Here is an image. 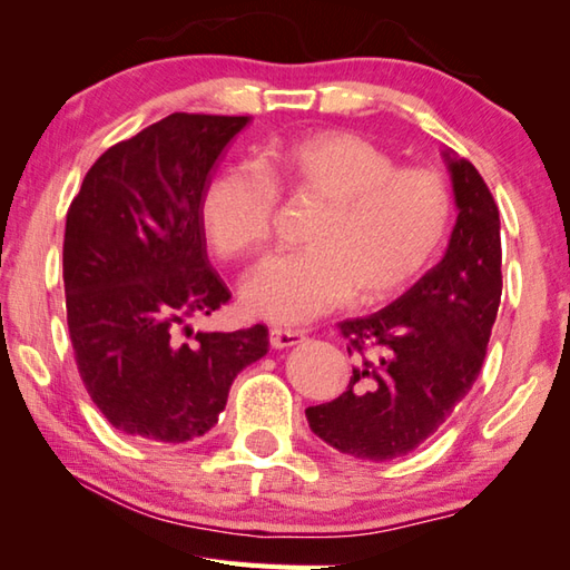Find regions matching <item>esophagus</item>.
I'll return each instance as SVG.
<instances>
[{"mask_svg": "<svg viewBox=\"0 0 570 570\" xmlns=\"http://www.w3.org/2000/svg\"><path fill=\"white\" fill-rule=\"evenodd\" d=\"M303 341H305L303 331H291V328H273V331H269V346H273V348H293Z\"/></svg>", "mask_w": 570, "mask_h": 570, "instance_id": "34e87169", "label": "esophagus"}]
</instances>
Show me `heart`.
I'll return each mask as SVG.
<instances>
[{"label": "heart", "instance_id": "obj_1", "mask_svg": "<svg viewBox=\"0 0 570 570\" xmlns=\"http://www.w3.org/2000/svg\"><path fill=\"white\" fill-rule=\"evenodd\" d=\"M277 184L325 202L303 252L273 257L242 291L245 307L273 323H307L351 301L404 293L440 252L452 194L432 169L394 158L346 130H318L269 148L259 166H232L207 184L199 219L214 255L252 257L273 235Z\"/></svg>", "mask_w": 570, "mask_h": 570}]
</instances>
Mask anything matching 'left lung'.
<instances>
[{"mask_svg":"<svg viewBox=\"0 0 570 570\" xmlns=\"http://www.w3.org/2000/svg\"><path fill=\"white\" fill-rule=\"evenodd\" d=\"M442 158L456 207L444 257L379 313L341 323L361 361L338 399L305 409L313 434L358 460H396L434 436L480 376L498 318V204L470 161Z\"/></svg>","mask_w":570,"mask_h":570,"instance_id":"obj_1","label":"left lung"}]
</instances>
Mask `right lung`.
I'll return each instance as SVG.
<instances>
[{"label": "right lung", "mask_w": 570, "mask_h": 570, "mask_svg": "<svg viewBox=\"0 0 570 570\" xmlns=\"http://www.w3.org/2000/svg\"><path fill=\"white\" fill-rule=\"evenodd\" d=\"M249 120L171 114L110 146L70 204L62 277L75 363L118 432L197 440L217 424L237 373L269 348L265 325L179 338L191 315L232 297L209 265L199 204Z\"/></svg>", "instance_id": "obj_1"}]
</instances>
